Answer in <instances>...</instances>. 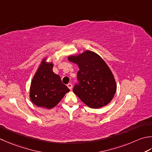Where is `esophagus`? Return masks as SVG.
I'll use <instances>...</instances> for the list:
<instances>
[{"mask_svg": "<svg viewBox=\"0 0 152 152\" xmlns=\"http://www.w3.org/2000/svg\"><path fill=\"white\" fill-rule=\"evenodd\" d=\"M67 86H68V88L70 89V90H72V84H71V83H69V84H67Z\"/></svg>", "mask_w": 152, "mask_h": 152, "instance_id": "esophagus-1", "label": "esophagus"}]
</instances>
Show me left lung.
Returning a JSON list of instances; mask_svg holds the SVG:
<instances>
[{
    "mask_svg": "<svg viewBox=\"0 0 152 152\" xmlns=\"http://www.w3.org/2000/svg\"><path fill=\"white\" fill-rule=\"evenodd\" d=\"M68 60L79 68L77 78L80 84L74 86V93L90 108L107 105L117 91V83L105 61L90 50L68 56Z\"/></svg>",
    "mask_w": 152,
    "mask_h": 152,
    "instance_id": "left-lung-1",
    "label": "left lung"
}]
</instances>
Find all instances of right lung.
Segmentation results:
<instances>
[{"label":"right lung","mask_w":152,"mask_h":152,"mask_svg":"<svg viewBox=\"0 0 152 152\" xmlns=\"http://www.w3.org/2000/svg\"><path fill=\"white\" fill-rule=\"evenodd\" d=\"M46 56L41 60L31 82L29 98L35 105L50 109L57 105L70 91L61 77L53 72V62Z\"/></svg>","instance_id":"right-lung-1"}]
</instances>
